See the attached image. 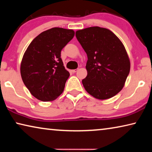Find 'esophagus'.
Instances as JSON below:
<instances>
[{
  "mask_svg": "<svg viewBox=\"0 0 152 152\" xmlns=\"http://www.w3.org/2000/svg\"><path fill=\"white\" fill-rule=\"evenodd\" d=\"M78 69H75V70H72V72H73V73H75V72H76L78 71Z\"/></svg>",
  "mask_w": 152,
  "mask_h": 152,
  "instance_id": "esophagus-1",
  "label": "esophagus"
}]
</instances>
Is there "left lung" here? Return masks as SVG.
I'll return each mask as SVG.
<instances>
[{"label": "left lung", "mask_w": 152, "mask_h": 152, "mask_svg": "<svg viewBox=\"0 0 152 152\" xmlns=\"http://www.w3.org/2000/svg\"><path fill=\"white\" fill-rule=\"evenodd\" d=\"M76 37L88 57L84 88L94 98L105 100L121 91L130 71L124 45L111 31L91 27L76 31Z\"/></svg>", "instance_id": "left-lung-1"}]
</instances>
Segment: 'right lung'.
Listing matches in <instances>:
<instances>
[{"label": "right lung", "mask_w": 152, "mask_h": 152, "mask_svg": "<svg viewBox=\"0 0 152 152\" xmlns=\"http://www.w3.org/2000/svg\"><path fill=\"white\" fill-rule=\"evenodd\" d=\"M72 29L53 27L38 35L28 46L20 63V75L30 93L39 101H52L62 93L70 73L61 51L74 36Z\"/></svg>", "instance_id": "obj_1"}]
</instances>
